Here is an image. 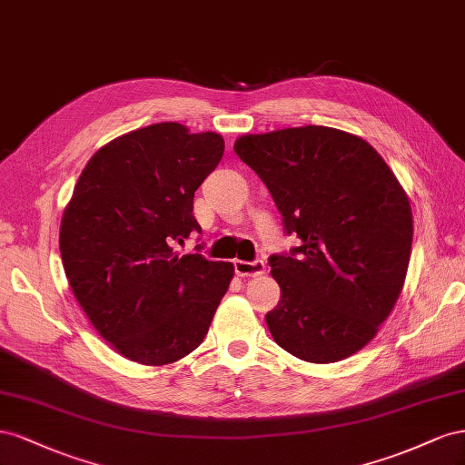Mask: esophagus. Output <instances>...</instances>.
I'll return each mask as SVG.
<instances>
[{
	"mask_svg": "<svg viewBox=\"0 0 465 465\" xmlns=\"http://www.w3.org/2000/svg\"><path fill=\"white\" fill-rule=\"evenodd\" d=\"M235 274L240 276H261L264 274V262L262 261H233Z\"/></svg>",
	"mask_w": 465,
	"mask_h": 465,
	"instance_id": "esophagus-1",
	"label": "esophagus"
}]
</instances>
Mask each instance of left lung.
<instances>
[{
	"mask_svg": "<svg viewBox=\"0 0 465 465\" xmlns=\"http://www.w3.org/2000/svg\"><path fill=\"white\" fill-rule=\"evenodd\" d=\"M300 237L271 255L281 302L264 315L278 347L329 364L361 351L401 294L413 243L405 191L366 140L329 126L245 134L233 143Z\"/></svg>",
	"mask_w": 465,
	"mask_h": 465,
	"instance_id": "obj_1",
	"label": "left lung"
}]
</instances>
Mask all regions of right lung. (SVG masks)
Listing matches in <instances>:
<instances>
[{
    "label": "right lung",
    "mask_w": 465,
    "mask_h": 465,
    "mask_svg": "<svg viewBox=\"0 0 465 465\" xmlns=\"http://www.w3.org/2000/svg\"><path fill=\"white\" fill-rule=\"evenodd\" d=\"M223 138L159 123L93 155L60 225L62 264L79 306L111 347L145 366L177 362L208 333L233 264L179 255L201 225L194 191L216 169Z\"/></svg>",
    "instance_id": "add662e5"
}]
</instances>
